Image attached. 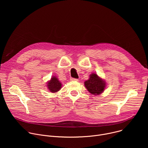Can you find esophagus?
I'll list each match as a JSON object with an SVG mask.
<instances>
[{
    "label": "esophagus",
    "instance_id": "obj_1",
    "mask_svg": "<svg viewBox=\"0 0 148 148\" xmlns=\"http://www.w3.org/2000/svg\"><path fill=\"white\" fill-rule=\"evenodd\" d=\"M70 81H78V79H77V78H70Z\"/></svg>",
    "mask_w": 148,
    "mask_h": 148
}]
</instances>
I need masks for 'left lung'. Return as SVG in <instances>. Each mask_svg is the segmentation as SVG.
Masks as SVG:
<instances>
[{"instance_id": "8db88e82", "label": "left lung", "mask_w": 148, "mask_h": 148, "mask_svg": "<svg viewBox=\"0 0 148 148\" xmlns=\"http://www.w3.org/2000/svg\"><path fill=\"white\" fill-rule=\"evenodd\" d=\"M87 90L93 95H99L104 90L106 83L95 73L90 75V78L84 82Z\"/></svg>"}]
</instances>
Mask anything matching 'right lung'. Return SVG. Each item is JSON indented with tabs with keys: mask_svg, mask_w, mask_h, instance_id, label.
Segmentation results:
<instances>
[{
	"mask_svg": "<svg viewBox=\"0 0 148 148\" xmlns=\"http://www.w3.org/2000/svg\"><path fill=\"white\" fill-rule=\"evenodd\" d=\"M62 84L59 81L58 78L53 76L50 81L47 82V87L48 89L50 90V92L54 93L58 91L61 88Z\"/></svg>",
	"mask_w": 148,
	"mask_h": 148,
	"instance_id": "right-lung-1",
	"label": "right lung"
}]
</instances>
